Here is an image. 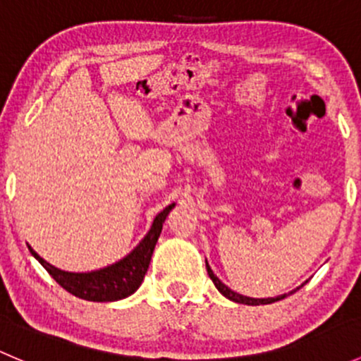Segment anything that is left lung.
<instances>
[{
    "label": "left lung",
    "mask_w": 361,
    "mask_h": 361,
    "mask_svg": "<svg viewBox=\"0 0 361 361\" xmlns=\"http://www.w3.org/2000/svg\"><path fill=\"white\" fill-rule=\"evenodd\" d=\"M206 269H207V274H209V278H211V281L214 283V286H216L218 288V292H220L221 295H225V297L227 298H231V300H234V302H239V304H248V305H260V304H272V302H278V300H281V298H285V297H288V295H279V297H274V298H250V297H245V295H239V293H235V292H232L231 288H227V286L224 285V283L220 281V279L216 278V276L213 274V271H211V267L209 265L206 264ZM304 286V285H302ZM298 288H300V286H298ZM297 288V290H298ZM293 293V292H292Z\"/></svg>",
    "instance_id": "obj_1"
}]
</instances>
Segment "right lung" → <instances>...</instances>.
I'll list each match as a JSON object with an SVG mask.
<instances>
[{
	"label": "right lung",
	"instance_id": "add662e5",
	"mask_svg": "<svg viewBox=\"0 0 361 361\" xmlns=\"http://www.w3.org/2000/svg\"><path fill=\"white\" fill-rule=\"evenodd\" d=\"M174 204L167 206L166 209L160 211L155 216L154 225H152L150 232L147 238L137 245V248L130 255H127L123 260L116 262L115 265H110L106 269L94 272H85V274H75V272H64L59 269L52 267L47 264L43 258H39L31 248V253L35 255L36 260L47 269L50 276L63 286L66 292L75 297L83 298V300L92 302H111L120 300V298L129 297L130 293L136 292L140 288L141 281H143L147 269L150 265L152 253H154L157 239L162 231V224L169 211L173 209Z\"/></svg>",
	"mask_w": 361,
	"mask_h": 361
}]
</instances>
